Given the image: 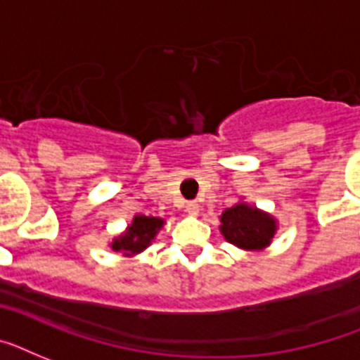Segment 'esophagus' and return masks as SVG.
<instances>
[{
  "mask_svg": "<svg viewBox=\"0 0 360 360\" xmlns=\"http://www.w3.org/2000/svg\"><path fill=\"white\" fill-rule=\"evenodd\" d=\"M186 212H188L190 216H198L200 214V205H198L195 201H188V203H186Z\"/></svg>",
  "mask_w": 360,
  "mask_h": 360,
  "instance_id": "esophagus-1",
  "label": "esophagus"
}]
</instances>
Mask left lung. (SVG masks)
Instances as JSON below:
<instances>
[{
  "instance_id": "1",
  "label": "left lung",
  "mask_w": 360,
  "mask_h": 360,
  "mask_svg": "<svg viewBox=\"0 0 360 360\" xmlns=\"http://www.w3.org/2000/svg\"><path fill=\"white\" fill-rule=\"evenodd\" d=\"M220 233L229 244L244 251H262L277 233V220L270 212L238 201L220 216Z\"/></svg>"
}]
</instances>
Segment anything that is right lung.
<instances>
[{
  "label": "right lung",
  "mask_w": 360,
  "mask_h": 360,
  "mask_svg": "<svg viewBox=\"0 0 360 360\" xmlns=\"http://www.w3.org/2000/svg\"><path fill=\"white\" fill-rule=\"evenodd\" d=\"M166 221L157 216H146V214H134L133 221H131L127 229L122 235L114 236L109 246L110 250L116 253H122L124 257H134L142 253L148 246H151V242L155 240V236Z\"/></svg>",
  "instance_id": "1"
}]
</instances>
